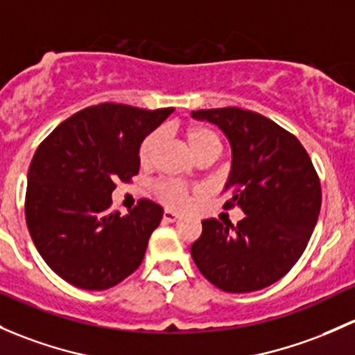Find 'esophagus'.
Listing matches in <instances>:
<instances>
[{"mask_svg":"<svg viewBox=\"0 0 355 355\" xmlns=\"http://www.w3.org/2000/svg\"><path fill=\"white\" fill-rule=\"evenodd\" d=\"M163 219H165L166 223H175V221H178V219H180V214L170 211V209H165V212H163Z\"/></svg>","mask_w":355,"mask_h":355,"instance_id":"34e87169","label":"esophagus"}]
</instances>
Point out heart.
Instances as JSON below:
<instances>
[{"label":"heart","instance_id":"1","mask_svg":"<svg viewBox=\"0 0 355 355\" xmlns=\"http://www.w3.org/2000/svg\"><path fill=\"white\" fill-rule=\"evenodd\" d=\"M185 139H187L190 151L196 155V158L209 151L219 153V149H221V143H219V137L216 136L214 130L204 128V125H190V128L185 129ZM162 144V129L149 132L139 144V153L137 155H139L141 165H151ZM156 192L171 207H184L187 204V189L177 180H162L156 185Z\"/></svg>","mask_w":355,"mask_h":355}]
</instances>
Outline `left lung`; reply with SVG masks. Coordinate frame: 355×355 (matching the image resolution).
Listing matches in <instances>:
<instances>
[{
	"label": "left lung",
	"mask_w": 355,
	"mask_h": 355,
	"mask_svg": "<svg viewBox=\"0 0 355 355\" xmlns=\"http://www.w3.org/2000/svg\"><path fill=\"white\" fill-rule=\"evenodd\" d=\"M212 122L231 146L223 192L245 218L236 226L204 219L190 253L200 274L226 293H253L284 277L311 238L322 189L303 144L270 119L236 107L192 112Z\"/></svg>",
	"instance_id": "left-lung-1"
}]
</instances>
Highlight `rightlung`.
Wrapping results in <instances>:
<instances>
[{
  "instance_id": "1",
  "label": "right lung",
  "mask_w": 355,
  "mask_h": 355,
  "mask_svg": "<svg viewBox=\"0 0 355 355\" xmlns=\"http://www.w3.org/2000/svg\"><path fill=\"white\" fill-rule=\"evenodd\" d=\"M173 109L100 103L71 115L37 148L27 175L25 218L40 257L69 284L117 286L141 266L163 207L141 200L110 212L115 182L139 171V144Z\"/></svg>"
}]
</instances>
